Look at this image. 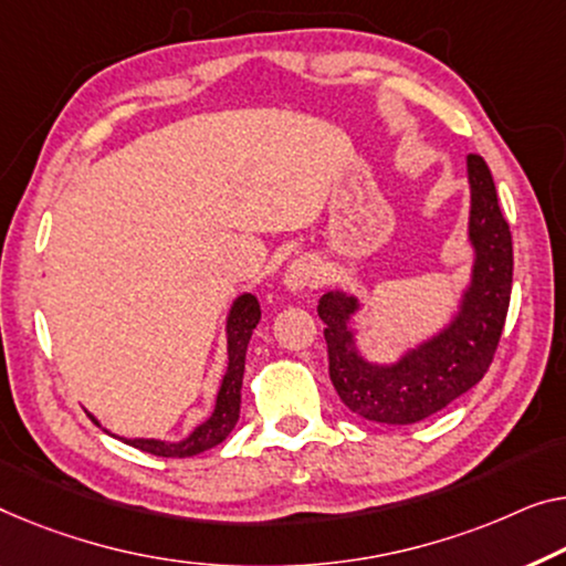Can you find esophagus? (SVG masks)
Segmentation results:
<instances>
[{
  "mask_svg": "<svg viewBox=\"0 0 566 566\" xmlns=\"http://www.w3.org/2000/svg\"><path fill=\"white\" fill-rule=\"evenodd\" d=\"M319 280H323V276H319V269L315 261H312L310 256H300V259H294L290 266H286L284 290L292 294H302V292L312 290V286H317Z\"/></svg>",
  "mask_w": 566,
  "mask_h": 566,
  "instance_id": "esophagus-1",
  "label": "esophagus"
}]
</instances>
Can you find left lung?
I'll use <instances>...</instances> for the list:
<instances>
[{
    "label": "left lung",
    "instance_id": "1",
    "mask_svg": "<svg viewBox=\"0 0 566 566\" xmlns=\"http://www.w3.org/2000/svg\"><path fill=\"white\" fill-rule=\"evenodd\" d=\"M472 264L458 307L444 325L403 348L396 360H370L358 345V294L333 290L317 302L331 381L345 407L381 424H415L472 389L499 348L513 284V243L485 159L468 157Z\"/></svg>",
    "mask_w": 566,
    "mask_h": 566
}]
</instances>
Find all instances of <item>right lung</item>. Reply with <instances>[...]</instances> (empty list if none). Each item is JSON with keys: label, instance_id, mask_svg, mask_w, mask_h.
Here are the masks:
<instances>
[{"label": "right lung", "instance_id": "obj_1", "mask_svg": "<svg viewBox=\"0 0 566 566\" xmlns=\"http://www.w3.org/2000/svg\"><path fill=\"white\" fill-rule=\"evenodd\" d=\"M259 319H261L259 300L251 292L239 294L229 310V317H226V356H229V364H226V374L221 378V386H218L216 407L210 411V417L206 421H200L188 437H182V440H175V442L155 440V437H134V440H129V437H119V440L137 447L142 452L157 454V458H192V454H200L210 450V447L221 444L226 437L231 434L235 421H239L247 348H249L251 333H254V327L259 325ZM86 415L101 427V421L91 415V411H86Z\"/></svg>", "mask_w": 566, "mask_h": 566}]
</instances>
